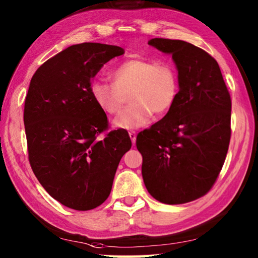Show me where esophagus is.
I'll list each match as a JSON object with an SVG mask.
<instances>
[{
    "mask_svg": "<svg viewBox=\"0 0 258 258\" xmlns=\"http://www.w3.org/2000/svg\"><path fill=\"white\" fill-rule=\"evenodd\" d=\"M128 135H130V138H131V140H132V142H133V144H135V141H137V133L134 132V131H131V132L128 133Z\"/></svg>",
    "mask_w": 258,
    "mask_h": 258,
    "instance_id": "esophagus-1",
    "label": "esophagus"
}]
</instances>
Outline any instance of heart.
<instances>
[{
	"label": "heart",
	"mask_w": 258,
	"mask_h": 258,
	"mask_svg": "<svg viewBox=\"0 0 258 258\" xmlns=\"http://www.w3.org/2000/svg\"><path fill=\"white\" fill-rule=\"evenodd\" d=\"M114 82L95 79L90 93L97 106L107 114H116L130 95L128 108L115 117L113 124L121 130H137L150 123L153 111L166 114L179 92L176 68L165 59L134 58L125 60L111 71Z\"/></svg>",
	"instance_id": "heart-1"
}]
</instances>
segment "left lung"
I'll use <instances>...</instances> for the list:
<instances>
[{
	"mask_svg": "<svg viewBox=\"0 0 258 258\" xmlns=\"http://www.w3.org/2000/svg\"><path fill=\"white\" fill-rule=\"evenodd\" d=\"M148 44L171 55L179 92L166 116L138 135L143 181L159 202L187 203L208 193L226 160L230 95L218 62L205 50L184 40Z\"/></svg>",
	"mask_w": 258,
	"mask_h": 258,
	"instance_id": "1",
	"label": "left lung"
}]
</instances>
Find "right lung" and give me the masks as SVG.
<instances>
[{"mask_svg":"<svg viewBox=\"0 0 258 258\" xmlns=\"http://www.w3.org/2000/svg\"><path fill=\"white\" fill-rule=\"evenodd\" d=\"M124 53L99 43L70 46L46 60L30 81L23 113L30 166L45 190L70 209L104 203L120 159L132 147L125 130L97 139L108 120L90 93L104 64Z\"/></svg>","mask_w":258,"mask_h":258,"instance_id":"right-lung-1","label":"right lung"}]
</instances>
